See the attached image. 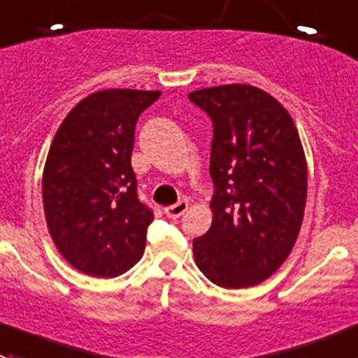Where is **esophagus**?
Segmentation results:
<instances>
[{"instance_id":"34e87169","label":"esophagus","mask_w":358,"mask_h":358,"mask_svg":"<svg viewBox=\"0 0 358 358\" xmlns=\"http://www.w3.org/2000/svg\"><path fill=\"white\" fill-rule=\"evenodd\" d=\"M187 208H189V203H187V201H178V203H175V205H171V207L164 208V212H166V214H167V217L176 219V217H180V215H182L183 212L187 210Z\"/></svg>"}]
</instances>
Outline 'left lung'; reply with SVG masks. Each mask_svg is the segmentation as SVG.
I'll return each mask as SVG.
<instances>
[{
    "mask_svg": "<svg viewBox=\"0 0 358 358\" xmlns=\"http://www.w3.org/2000/svg\"><path fill=\"white\" fill-rule=\"evenodd\" d=\"M214 123L212 224L192 241L196 266L212 283L243 289L285 262L307 203V160L291 114L246 83L189 94Z\"/></svg>",
    "mask_w": 358,
    "mask_h": 358,
    "instance_id": "obj_1",
    "label": "left lung"
}]
</instances>
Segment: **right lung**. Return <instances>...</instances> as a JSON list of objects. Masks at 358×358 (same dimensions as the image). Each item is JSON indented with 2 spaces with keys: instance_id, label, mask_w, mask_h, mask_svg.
Segmentation results:
<instances>
[{
  "instance_id": "right-lung-1",
  "label": "right lung",
  "mask_w": 358,
  "mask_h": 358,
  "mask_svg": "<svg viewBox=\"0 0 358 358\" xmlns=\"http://www.w3.org/2000/svg\"><path fill=\"white\" fill-rule=\"evenodd\" d=\"M160 91L105 89L59 127L43 173L48 230L71 266L112 278L139 262L153 212L137 198L135 123Z\"/></svg>"
}]
</instances>
